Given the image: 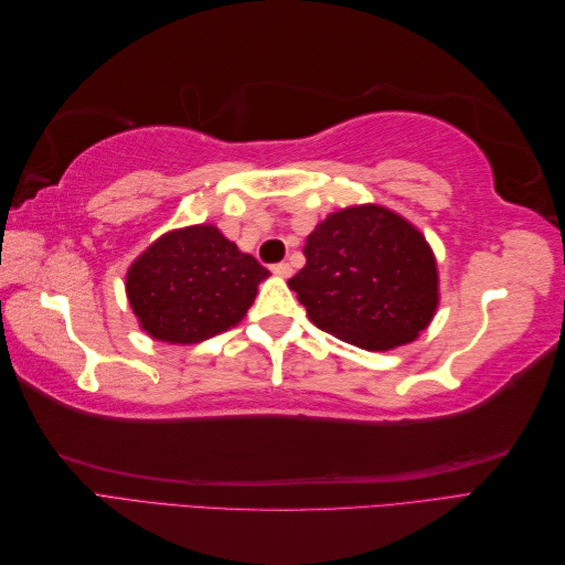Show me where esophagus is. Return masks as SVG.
I'll return each instance as SVG.
<instances>
[{
  "label": "esophagus",
  "mask_w": 565,
  "mask_h": 565,
  "mask_svg": "<svg viewBox=\"0 0 565 565\" xmlns=\"http://www.w3.org/2000/svg\"><path fill=\"white\" fill-rule=\"evenodd\" d=\"M270 270L276 273V276H280V278H289V276H292V266L285 264V262H280V264H273V266H270Z\"/></svg>",
  "instance_id": "esophagus-1"
}]
</instances>
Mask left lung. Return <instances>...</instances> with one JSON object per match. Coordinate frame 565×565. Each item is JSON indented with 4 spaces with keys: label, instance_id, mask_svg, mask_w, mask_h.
Returning <instances> with one entry per match:
<instances>
[{
    "label": "left lung",
    "instance_id": "left-lung-1",
    "mask_svg": "<svg viewBox=\"0 0 565 565\" xmlns=\"http://www.w3.org/2000/svg\"><path fill=\"white\" fill-rule=\"evenodd\" d=\"M289 278L316 328L367 351L413 341L438 306V268L424 235L380 204L330 214Z\"/></svg>",
    "mask_w": 565,
    "mask_h": 565
}]
</instances>
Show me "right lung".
<instances>
[{
    "label": "right lung",
    "instance_id": "right-lung-1",
    "mask_svg": "<svg viewBox=\"0 0 565 565\" xmlns=\"http://www.w3.org/2000/svg\"><path fill=\"white\" fill-rule=\"evenodd\" d=\"M268 270L216 226L164 233L127 270L141 328L169 344H198L241 322Z\"/></svg>",
    "mask_w": 565,
    "mask_h": 565
}]
</instances>
